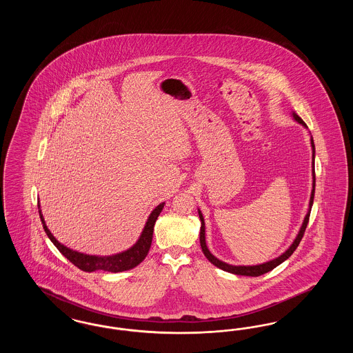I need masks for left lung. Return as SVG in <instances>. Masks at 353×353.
<instances>
[{
    "label": "left lung",
    "mask_w": 353,
    "mask_h": 353,
    "mask_svg": "<svg viewBox=\"0 0 353 353\" xmlns=\"http://www.w3.org/2000/svg\"><path fill=\"white\" fill-rule=\"evenodd\" d=\"M292 119L302 124L304 128H307L305 123L303 121L301 117H298L294 111H292ZM311 141V148H312V190H311V197H310V203H308V210H307V214L303 219L302 226L298 232V234L295 236V239L292 241V243L290 245V248L285 250V252H282L279 256L268 261L265 263H261V265H252V266H235V265H229L223 261H219L217 256H214L212 252H209L208 246H206V238H205V221H203V216H202L201 210L199 209V216H200V221H201V229H200V243H201L202 252L205 254V256L209 259L210 263H213L214 266H217L219 269L223 270V271H228V272H232L235 275H245V276H259V275H263L266 272H269L272 269H275L276 266H279L281 263H283L285 259H288L291 256V254L296 250V248L299 246L301 241H302L303 234L305 232V228H307V223H308V219H310V213H311V208H312V203H314V196H315V144H314V139L311 136L310 139Z\"/></svg>",
    "instance_id": "1"
}]
</instances>
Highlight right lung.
<instances>
[{"label": "right lung", "mask_w": 353, "mask_h": 353, "mask_svg": "<svg viewBox=\"0 0 353 353\" xmlns=\"http://www.w3.org/2000/svg\"><path fill=\"white\" fill-rule=\"evenodd\" d=\"M164 205H165V202H161L152 210L150 217L144 225L141 234L130 249L118 252V254H112V255H90V254H84V252H75L68 246L62 245L54 235L51 234L49 228L46 226L39 202H38V209H39L38 212H39V217L42 221L43 229H45L48 236L50 238L51 242L78 269L83 270L87 272H92L97 270H103V271H108V272H121V271L134 269L139 263H141L144 261V258L147 256V254L150 252V248H151L153 228H154L156 219L160 216Z\"/></svg>", "instance_id": "add662e5"}]
</instances>
